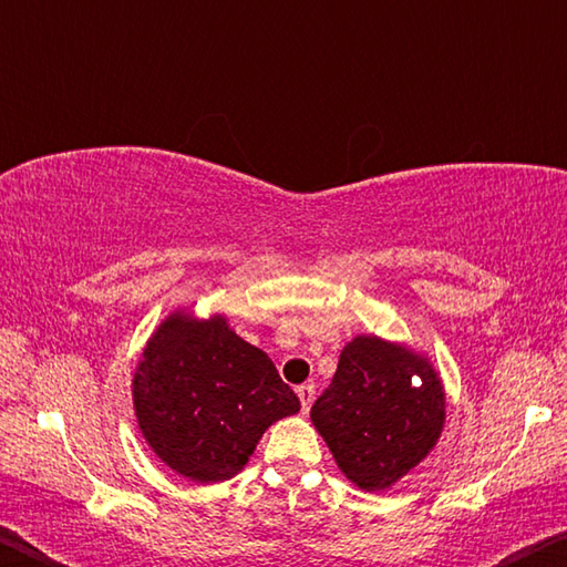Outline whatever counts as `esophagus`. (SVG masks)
<instances>
[{"label": "esophagus", "instance_id": "1", "mask_svg": "<svg viewBox=\"0 0 567 567\" xmlns=\"http://www.w3.org/2000/svg\"><path fill=\"white\" fill-rule=\"evenodd\" d=\"M297 398H300L302 412H310L312 402H315V385H300V388H297Z\"/></svg>", "mask_w": 567, "mask_h": 567}]
</instances>
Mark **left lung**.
Segmentation results:
<instances>
[{
	"instance_id": "obj_1",
	"label": "left lung",
	"mask_w": 567,
	"mask_h": 567,
	"mask_svg": "<svg viewBox=\"0 0 567 567\" xmlns=\"http://www.w3.org/2000/svg\"><path fill=\"white\" fill-rule=\"evenodd\" d=\"M310 417L348 480L385 491L437 443L445 392L420 354L362 334L344 344Z\"/></svg>"
}]
</instances>
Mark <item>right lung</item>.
Wrapping results in <instances>:
<instances>
[{"instance_id":"right-lung-1","label":"right lung","mask_w":567,"mask_h":567,"mask_svg":"<svg viewBox=\"0 0 567 567\" xmlns=\"http://www.w3.org/2000/svg\"><path fill=\"white\" fill-rule=\"evenodd\" d=\"M132 388L150 447L195 483L237 475L265 430L300 410L272 360L225 318L172 315L147 342Z\"/></svg>"}]
</instances>
